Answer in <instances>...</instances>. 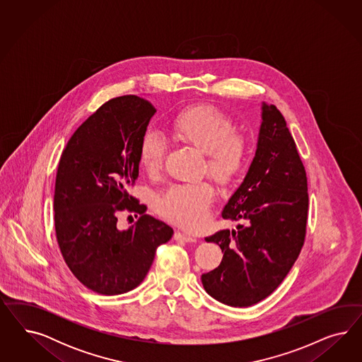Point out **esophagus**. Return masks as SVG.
<instances>
[{"label": "esophagus", "instance_id": "obj_1", "mask_svg": "<svg viewBox=\"0 0 362 362\" xmlns=\"http://www.w3.org/2000/svg\"><path fill=\"white\" fill-rule=\"evenodd\" d=\"M174 239L177 241H185V243H194V241H197L195 236L187 235V233H183V232H175Z\"/></svg>", "mask_w": 362, "mask_h": 362}]
</instances>
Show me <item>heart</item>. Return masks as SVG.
<instances>
[{
  "label": "heart",
  "instance_id": "obj_1",
  "mask_svg": "<svg viewBox=\"0 0 362 362\" xmlns=\"http://www.w3.org/2000/svg\"><path fill=\"white\" fill-rule=\"evenodd\" d=\"M176 136L209 153V171L220 185H232L244 173L250 160V144L244 135L235 132V123L224 111L200 105L180 111L173 121ZM167 139L155 129L143 132L139 159L148 174L158 173L165 163ZM215 188L209 182L177 183L165 189L156 200V212L187 230L203 227L215 200Z\"/></svg>",
  "mask_w": 362,
  "mask_h": 362
}]
</instances>
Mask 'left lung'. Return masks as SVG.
Masks as SVG:
<instances>
[{"mask_svg": "<svg viewBox=\"0 0 362 362\" xmlns=\"http://www.w3.org/2000/svg\"><path fill=\"white\" fill-rule=\"evenodd\" d=\"M308 179L296 143L276 106L263 103L257 148L244 182L223 209L238 230L206 238L221 248L218 268L202 274L209 296L251 307L281 284L307 233Z\"/></svg>", "mask_w": 362, "mask_h": 362, "instance_id": "obj_1", "label": "left lung"}]
</instances>
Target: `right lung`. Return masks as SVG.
<instances>
[{"instance_id": "right-lung-1", "label": "right lung", "mask_w": 362, "mask_h": 362, "mask_svg": "<svg viewBox=\"0 0 362 362\" xmlns=\"http://www.w3.org/2000/svg\"><path fill=\"white\" fill-rule=\"evenodd\" d=\"M156 109L147 99H110L71 135L61 155L54 189L55 235L78 280L99 295H121L142 283L156 248L174 230L146 214L129 194L139 175V144ZM140 219L117 228V214Z\"/></svg>"}]
</instances>
